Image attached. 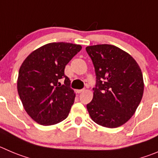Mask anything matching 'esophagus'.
Returning a JSON list of instances; mask_svg holds the SVG:
<instances>
[{
    "mask_svg": "<svg viewBox=\"0 0 158 158\" xmlns=\"http://www.w3.org/2000/svg\"><path fill=\"white\" fill-rule=\"evenodd\" d=\"M84 91H85V89H80V90H77V93H78V94H79V93H81V92H83Z\"/></svg>",
    "mask_w": 158,
    "mask_h": 158,
    "instance_id": "1",
    "label": "esophagus"
}]
</instances>
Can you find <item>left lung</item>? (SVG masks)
<instances>
[{"instance_id":"obj_1","label":"left lung","mask_w":158,"mask_h":158,"mask_svg":"<svg viewBox=\"0 0 158 158\" xmlns=\"http://www.w3.org/2000/svg\"><path fill=\"white\" fill-rule=\"evenodd\" d=\"M96 74L93 99L87 105L91 119L108 128L127 123L143 94L140 68L131 56L112 45L87 46Z\"/></svg>"}]
</instances>
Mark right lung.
<instances>
[{"instance_id":"1","label":"right lung","mask_w":158,"mask_h":158,"mask_svg":"<svg viewBox=\"0 0 158 158\" xmlns=\"http://www.w3.org/2000/svg\"><path fill=\"white\" fill-rule=\"evenodd\" d=\"M68 43H52L27 56L19 69L17 88L24 109L40 125H55L65 119L75 94L64 69L81 49ZM60 79L64 84L61 85Z\"/></svg>"}]
</instances>
